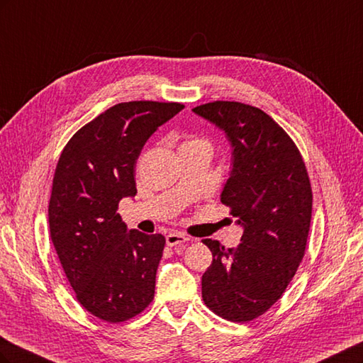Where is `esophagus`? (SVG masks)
I'll return each mask as SVG.
<instances>
[{
  "instance_id": "1",
  "label": "esophagus",
  "mask_w": 363,
  "mask_h": 363,
  "mask_svg": "<svg viewBox=\"0 0 363 363\" xmlns=\"http://www.w3.org/2000/svg\"><path fill=\"white\" fill-rule=\"evenodd\" d=\"M189 238L184 236L182 233H177V232H172L167 236V245L168 247H175V245H182L184 242H188Z\"/></svg>"
}]
</instances>
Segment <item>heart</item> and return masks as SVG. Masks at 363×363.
Here are the masks:
<instances>
[{"mask_svg":"<svg viewBox=\"0 0 363 363\" xmlns=\"http://www.w3.org/2000/svg\"><path fill=\"white\" fill-rule=\"evenodd\" d=\"M184 148H206V150L211 151V144H208V140L204 139V138L188 136L184 139L180 150H184Z\"/></svg>","mask_w":363,"mask_h":363,"instance_id":"b5f03b06","label":"heart"}]
</instances>
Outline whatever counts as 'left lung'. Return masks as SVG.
Listing matches in <instances>:
<instances>
[{
    "mask_svg": "<svg viewBox=\"0 0 363 363\" xmlns=\"http://www.w3.org/2000/svg\"><path fill=\"white\" fill-rule=\"evenodd\" d=\"M192 112L223 130L232 171L221 203L244 228L236 248L203 239L212 265L201 279L203 300L233 323L255 320L276 303L303 260L312 218V189L294 140L257 107L213 101Z\"/></svg>",
    "mask_w": 363,
    "mask_h": 363,
    "instance_id": "8db88e82",
    "label": "left lung"
}]
</instances>
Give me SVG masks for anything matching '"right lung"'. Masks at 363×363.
<instances>
[{"mask_svg": "<svg viewBox=\"0 0 363 363\" xmlns=\"http://www.w3.org/2000/svg\"><path fill=\"white\" fill-rule=\"evenodd\" d=\"M180 103H119L82 127L63 148L48 206L52 245L77 300L107 323H123L155 298L162 235L128 230L116 212L136 195V160Z\"/></svg>", "mask_w": 363, "mask_h": 363, "instance_id": "1", "label": "right lung"}]
</instances>
